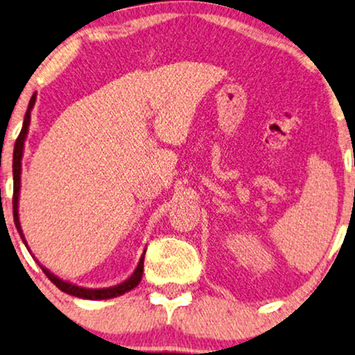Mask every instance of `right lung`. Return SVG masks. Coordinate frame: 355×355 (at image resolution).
Masks as SVG:
<instances>
[{
    "label": "right lung",
    "mask_w": 355,
    "mask_h": 355,
    "mask_svg": "<svg viewBox=\"0 0 355 355\" xmlns=\"http://www.w3.org/2000/svg\"><path fill=\"white\" fill-rule=\"evenodd\" d=\"M35 94L32 96L31 102H29V107H27V112H26V116H24V123H22V130L21 133H19L17 139H16V144H14V154H12V178H14V195H12V214H14V224H16V229L19 235H21L24 245L27 247V242H26V237H24V232H22V227H21V222H19V191H21V172H22V154H24V143H26V138H27V133H29V125H31V112L32 108L35 105ZM29 250V247H27ZM31 252V250H29ZM144 254H146V250L141 254L139 258V263L136 269L133 271V274L128 277L126 281L120 282V284L116 286H112V287H105V289H87V287H81V286H76V284H71L68 281H63L60 279L58 276H55L53 272L50 271V269H46L45 266H42L39 263V266L42 268V271L45 272V276L49 277V279L53 282V284L58 287L60 291L66 292V294L69 295H74V297H79V299H87V300H107V299H113V297H120L123 294H126V292H130L131 289H135L136 286L141 282V277H143V269H144Z\"/></svg>",
    "instance_id": "right-lung-1"
}]
</instances>
